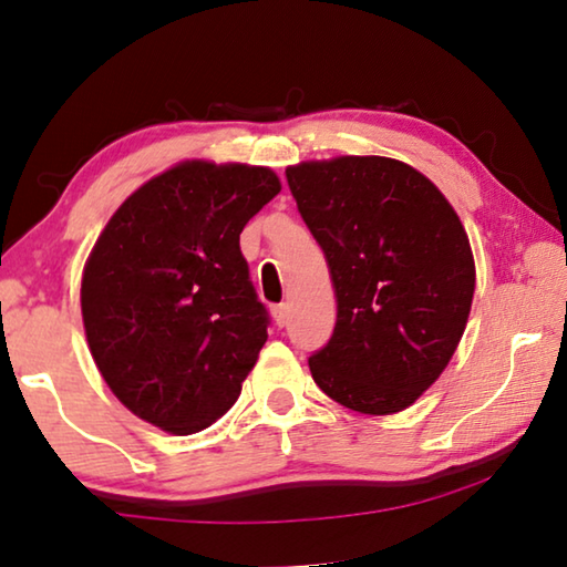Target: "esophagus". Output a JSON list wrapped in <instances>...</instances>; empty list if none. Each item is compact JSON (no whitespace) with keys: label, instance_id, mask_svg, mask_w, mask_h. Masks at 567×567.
<instances>
[{"label":"esophagus","instance_id":"obj_1","mask_svg":"<svg viewBox=\"0 0 567 567\" xmlns=\"http://www.w3.org/2000/svg\"><path fill=\"white\" fill-rule=\"evenodd\" d=\"M272 316H275V323L282 328L287 323V318H290V308H287L285 302H280V306H272Z\"/></svg>","mask_w":567,"mask_h":567}]
</instances>
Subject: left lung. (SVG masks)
<instances>
[{
    "instance_id": "1",
    "label": "left lung",
    "mask_w": 567,
    "mask_h": 567,
    "mask_svg": "<svg viewBox=\"0 0 567 567\" xmlns=\"http://www.w3.org/2000/svg\"><path fill=\"white\" fill-rule=\"evenodd\" d=\"M323 249L338 316L308 359L343 408L392 415L443 374L471 312L476 267L441 190L390 157H336L285 171Z\"/></svg>"
}]
</instances>
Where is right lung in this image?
Returning <instances> with one entry per match:
<instances>
[{"mask_svg": "<svg viewBox=\"0 0 567 567\" xmlns=\"http://www.w3.org/2000/svg\"><path fill=\"white\" fill-rule=\"evenodd\" d=\"M277 193L269 167L193 159L134 190L101 231L83 269V328L137 417L190 435L236 402L269 326L239 234Z\"/></svg>", "mask_w": 567, "mask_h": 567, "instance_id": "right-lung-1", "label": "right lung"}]
</instances>
